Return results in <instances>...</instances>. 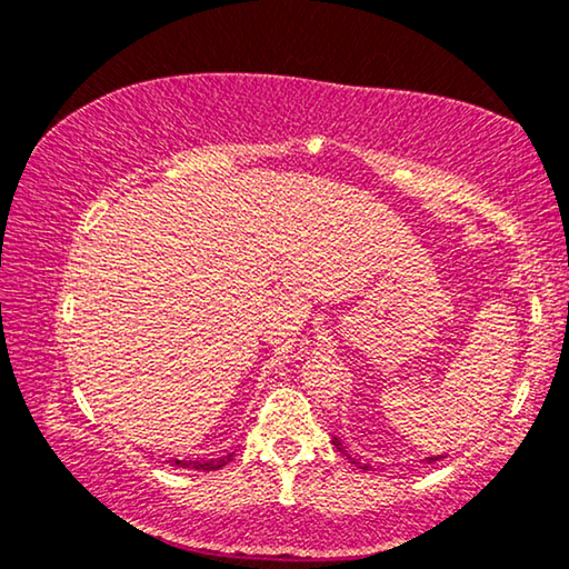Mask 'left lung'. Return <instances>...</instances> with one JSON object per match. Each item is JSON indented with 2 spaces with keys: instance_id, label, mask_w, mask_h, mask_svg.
Instances as JSON below:
<instances>
[{
  "instance_id": "obj_1",
  "label": "left lung",
  "mask_w": 569,
  "mask_h": 569,
  "mask_svg": "<svg viewBox=\"0 0 569 569\" xmlns=\"http://www.w3.org/2000/svg\"><path fill=\"white\" fill-rule=\"evenodd\" d=\"M332 442H335V447L339 449V452H342V455L347 457V460H352V465H358V468H360V470H372V468H370V465H362L360 460H355V457H352V455H350V452H347V449H345V445H342V439H339L337 435L332 437ZM442 457H445V455H435V457H427V460H429V462H435V460H442Z\"/></svg>"
}]
</instances>
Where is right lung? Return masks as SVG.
Masks as SVG:
<instances>
[{
	"label": "right lung",
	"instance_id": "1",
	"mask_svg": "<svg viewBox=\"0 0 569 569\" xmlns=\"http://www.w3.org/2000/svg\"><path fill=\"white\" fill-rule=\"evenodd\" d=\"M234 457V452H227L222 457H176L171 460L176 468H189V470H199V472H211V470H219L224 468L227 462H230Z\"/></svg>",
	"mask_w": 569,
	"mask_h": 569
}]
</instances>
